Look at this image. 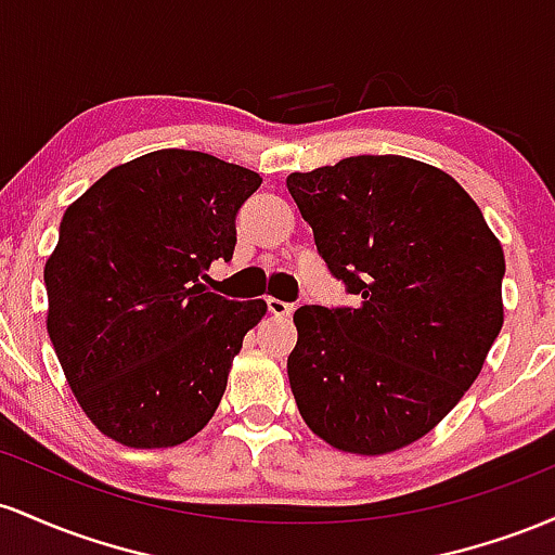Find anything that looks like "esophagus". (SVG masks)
Returning <instances> with one entry per match:
<instances>
[{"instance_id": "1", "label": "esophagus", "mask_w": 555, "mask_h": 555, "mask_svg": "<svg viewBox=\"0 0 555 555\" xmlns=\"http://www.w3.org/2000/svg\"><path fill=\"white\" fill-rule=\"evenodd\" d=\"M267 309H270V314H275V317H291L294 304H285V301H280V298H267Z\"/></svg>"}]
</instances>
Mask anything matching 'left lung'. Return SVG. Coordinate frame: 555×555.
<instances>
[{"label": "left lung", "instance_id": "8db88e82", "mask_svg": "<svg viewBox=\"0 0 555 555\" xmlns=\"http://www.w3.org/2000/svg\"><path fill=\"white\" fill-rule=\"evenodd\" d=\"M357 307H301L296 406L338 451L414 443L462 401L503 327L501 241L448 172L361 154L285 180Z\"/></svg>", "mask_w": 555, "mask_h": 555}]
</instances>
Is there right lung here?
Returning a JSON list of instances; mask_svg holds the SVG:
<instances>
[{
    "instance_id": "1",
    "label": "right lung",
    "mask_w": 555,
    "mask_h": 555,
    "mask_svg": "<svg viewBox=\"0 0 555 555\" xmlns=\"http://www.w3.org/2000/svg\"><path fill=\"white\" fill-rule=\"evenodd\" d=\"M261 185L211 154L159 149L76 198L43 267L52 338L86 416L128 448H170L215 416L267 304L204 288L233 259L235 215Z\"/></svg>"
}]
</instances>
